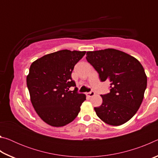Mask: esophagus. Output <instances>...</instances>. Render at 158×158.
Wrapping results in <instances>:
<instances>
[{
  "instance_id": "esophagus-1",
  "label": "esophagus",
  "mask_w": 158,
  "mask_h": 158,
  "mask_svg": "<svg viewBox=\"0 0 158 158\" xmlns=\"http://www.w3.org/2000/svg\"><path fill=\"white\" fill-rule=\"evenodd\" d=\"M95 93L94 91H93V90H91V91H90V92L87 93L88 96H89V97H93V96L95 95Z\"/></svg>"
}]
</instances>
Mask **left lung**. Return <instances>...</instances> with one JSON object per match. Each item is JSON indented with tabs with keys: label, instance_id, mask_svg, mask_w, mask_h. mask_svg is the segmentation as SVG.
Wrapping results in <instances>:
<instances>
[{
	"label": "left lung",
	"instance_id": "1",
	"mask_svg": "<svg viewBox=\"0 0 158 158\" xmlns=\"http://www.w3.org/2000/svg\"><path fill=\"white\" fill-rule=\"evenodd\" d=\"M86 59L102 81L111 82L110 93L101 95L102 104L94 109L106 124L118 126L135 116L142 103L147 77L137 58L114 49L86 52Z\"/></svg>",
	"mask_w": 158,
	"mask_h": 158
}]
</instances>
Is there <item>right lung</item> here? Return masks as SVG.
Wrapping results in <instances>:
<instances>
[{"mask_svg":"<svg viewBox=\"0 0 158 158\" xmlns=\"http://www.w3.org/2000/svg\"><path fill=\"white\" fill-rule=\"evenodd\" d=\"M85 52L68 49L49 53L31 64L26 77L32 105L48 125L63 127L73 121L85 95L69 88L76 86L71 77L74 65Z\"/></svg>","mask_w":158,"mask_h":158,"instance_id":"add662e5","label":"right lung"}]
</instances>
